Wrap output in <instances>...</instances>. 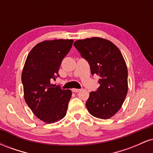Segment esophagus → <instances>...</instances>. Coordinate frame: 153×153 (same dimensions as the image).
Segmentation results:
<instances>
[{"mask_svg": "<svg viewBox=\"0 0 153 153\" xmlns=\"http://www.w3.org/2000/svg\"><path fill=\"white\" fill-rule=\"evenodd\" d=\"M73 92H74V93H78V92H79V91H80V89H78V88H73Z\"/></svg>", "mask_w": 153, "mask_h": 153, "instance_id": "esophagus-1", "label": "esophagus"}]
</instances>
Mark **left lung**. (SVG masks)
Instances as JSON below:
<instances>
[{
    "mask_svg": "<svg viewBox=\"0 0 153 153\" xmlns=\"http://www.w3.org/2000/svg\"><path fill=\"white\" fill-rule=\"evenodd\" d=\"M73 45L88 62L91 74L101 78L99 88L90 93L85 103L88 111L96 118H111L121 108L128 91L127 68L120 50L100 37L77 40Z\"/></svg>",
    "mask_w": 153,
    "mask_h": 153,
    "instance_id": "1",
    "label": "left lung"
}]
</instances>
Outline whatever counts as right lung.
Returning a JSON list of instances; mask_svg holds the SVG:
<instances>
[{
	"label": "right lung",
	"mask_w": 153,
	"mask_h": 153,
	"mask_svg": "<svg viewBox=\"0 0 153 153\" xmlns=\"http://www.w3.org/2000/svg\"><path fill=\"white\" fill-rule=\"evenodd\" d=\"M73 39L46 40L30 51L22 74L24 99L33 113L47 124L57 122L66 115L71 90H63L51 81L59 77L62 59Z\"/></svg>",
	"instance_id": "1"
}]
</instances>
